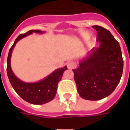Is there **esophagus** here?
<instances>
[{
	"instance_id": "34e87169",
	"label": "esophagus",
	"mask_w": 130,
	"mask_h": 130,
	"mask_svg": "<svg viewBox=\"0 0 130 130\" xmlns=\"http://www.w3.org/2000/svg\"><path fill=\"white\" fill-rule=\"evenodd\" d=\"M67 66H68V69L72 70V69H74V68H76V64L74 62H73V61H69L67 63Z\"/></svg>"
}]
</instances>
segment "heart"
<instances>
[{"instance_id": "b5f03b06", "label": "heart", "mask_w": 130, "mask_h": 130, "mask_svg": "<svg viewBox=\"0 0 130 130\" xmlns=\"http://www.w3.org/2000/svg\"><path fill=\"white\" fill-rule=\"evenodd\" d=\"M88 35H89V33H88V32H86V33L84 35V37H88Z\"/></svg>"}]
</instances>
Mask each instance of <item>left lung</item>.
Masks as SVG:
<instances>
[{"instance_id": "obj_1", "label": "left lung", "mask_w": 130, "mask_h": 130, "mask_svg": "<svg viewBox=\"0 0 130 130\" xmlns=\"http://www.w3.org/2000/svg\"><path fill=\"white\" fill-rule=\"evenodd\" d=\"M97 30L98 47L79 60L72 70L79 95L84 100H100L111 95L120 82L123 60L119 43L108 30L93 26Z\"/></svg>"}]
</instances>
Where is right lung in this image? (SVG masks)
Instances as JSON below:
<instances>
[{"mask_svg":"<svg viewBox=\"0 0 130 130\" xmlns=\"http://www.w3.org/2000/svg\"><path fill=\"white\" fill-rule=\"evenodd\" d=\"M35 33L43 34L45 32L40 30H30L26 33L19 35L10 48L7 56V74L12 86L17 93L24 100L32 104H44L51 101L56 95L58 84L62 78L63 72L68 70L67 66L58 68L48 76L36 82H25L21 81L12 72L11 68V56L16 44L22 38Z\"/></svg>","mask_w":130,"mask_h":130,"instance_id":"obj_1","label":"right lung"}]
</instances>
